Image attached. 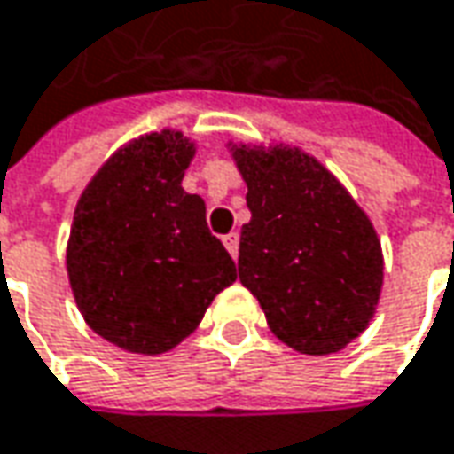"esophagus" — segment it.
<instances>
[{
	"label": "esophagus",
	"instance_id": "esophagus-1",
	"mask_svg": "<svg viewBox=\"0 0 454 454\" xmlns=\"http://www.w3.org/2000/svg\"><path fill=\"white\" fill-rule=\"evenodd\" d=\"M223 247L228 248V254H231L233 259L239 256V231H231V233L223 236Z\"/></svg>",
	"mask_w": 454,
	"mask_h": 454
}]
</instances>
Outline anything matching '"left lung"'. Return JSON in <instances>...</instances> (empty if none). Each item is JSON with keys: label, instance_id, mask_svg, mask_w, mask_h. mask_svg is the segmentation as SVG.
Segmentation results:
<instances>
[{"label": "left lung", "instance_id": "8db88e82", "mask_svg": "<svg viewBox=\"0 0 454 454\" xmlns=\"http://www.w3.org/2000/svg\"><path fill=\"white\" fill-rule=\"evenodd\" d=\"M247 183L239 279L271 333L305 356L343 350L364 333L384 285L376 228L340 180L286 145H231Z\"/></svg>", "mask_w": 454, "mask_h": 454}]
</instances>
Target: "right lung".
Masks as SVG:
<instances>
[{"label":"right lung","instance_id":"obj_1","mask_svg":"<svg viewBox=\"0 0 454 454\" xmlns=\"http://www.w3.org/2000/svg\"><path fill=\"white\" fill-rule=\"evenodd\" d=\"M195 145L152 131L116 149L73 213L66 266L89 327L129 353L160 356L200 325L236 264L183 190Z\"/></svg>","mask_w":454,"mask_h":454}]
</instances>
